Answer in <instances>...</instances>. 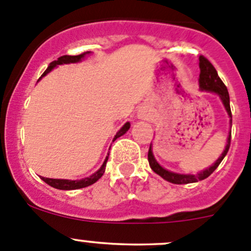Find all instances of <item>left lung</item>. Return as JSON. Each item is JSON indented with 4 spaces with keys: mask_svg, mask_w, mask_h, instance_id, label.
Instances as JSON below:
<instances>
[{
    "mask_svg": "<svg viewBox=\"0 0 251 251\" xmlns=\"http://www.w3.org/2000/svg\"><path fill=\"white\" fill-rule=\"evenodd\" d=\"M199 68H201V74H199V87L203 91H210V92H215L220 96L222 103H224L225 108H226L227 113H228L229 118H231V125H232V113H231V107H229V95L228 91H227L226 85L222 82V80L217 75L216 69H215L214 65L209 62L207 58H205L204 55L199 57ZM229 146H231V133L228 136V140H227V146L225 148L224 153L221 154L219 159L215 161L214 165L210 166L206 170L201 171V173L197 175H179L171 173V171L165 170L164 168H161L156 160L154 159L153 153H151V144L149 147L148 151V161L149 165H151V170L155 174H158L159 176L163 177L164 179H166L168 182L175 184H187V183H193V182L201 181V179L206 178L210 175L214 173L217 169V166L221 164V161L224 160V158L226 156L227 151H228Z\"/></svg>",
    "mask_w": 251,
    "mask_h": 251,
    "instance_id": "1",
    "label": "left lung"
}]
</instances>
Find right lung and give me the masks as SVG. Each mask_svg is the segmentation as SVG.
I'll use <instances>...</instances> for the list:
<instances>
[{
  "label": "right lung",
  "instance_id": "obj_1",
  "mask_svg": "<svg viewBox=\"0 0 251 251\" xmlns=\"http://www.w3.org/2000/svg\"><path fill=\"white\" fill-rule=\"evenodd\" d=\"M87 53L90 52H83L81 53V54L78 55H62V57L58 58L57 60H53L52 63H50V65H48V68L46 69V72L44 73V74L41 75L42 76H45V75L48 74V73L50 72V70L53 69L54 67H57V65L59 64H68V63H76V62H80L81 59H82L83 57H85ZM40 77V78H41ZM39 78V80H40ZM130 128V123H126L125 125L123 126V127L120 128V131H119L118 133L115 135V137H114V140H116V138H119L120 136H123L124 133H126V131ZM108 156H109V154H108ZM108 156L107 159L104 160V163H103L102 168L100 169V170L97 171V173H95L92 175V176L90 177H86V178L83 179H80V181H70V179H57V178H47V177H42V179H44L45 182H46L47 184H50V187H53V188H57V189H63V191H72V189H78V188H85V187H88L91 186V184H93L95 182H97L98 179L100 178V177L103 176V174H104L105 171V166H107V161H108Z\"/></svg>",
  "mask_w": 251,
  "mask_h": 251
}]
</instances>
